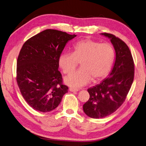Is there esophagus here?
Wrapping results in <instances>:
<instances>
[{
    "label": "esophagus",
    "instance_id": "esophagus-1",
    "mask_svg": "<svg viewBox=\"0 0 146 146\" xmlns=\"http://www.w3.org/2000/svg\"><path fill=\"white\" fill-rule=\"evenodd\" d=\"M69 90H70V92H78V89H75V88H69Z\"/></svg>",
    "mask_w": 146,
    "mask_h": 146
}]
</instances>
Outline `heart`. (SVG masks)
Segmentation results:
<instances>
[{"label": "heart", "mask_w": 146, "mask_h": 146, "mask_svg": "<svg viewBox=\"0 0 146 146\" xmlns=\"http://www.w3.org/2000/svg\"><path fill=\"white\" fill-rule=\"evenodd\" d=\"M115 56L110 44L92 39L79 40L73 46V53H62L58 65L65 74L72 73L81 64V69L64 78L65 83L73 87H81L90 83L102 81L109 74Z\"/></svg>", "instance_id": "obj_1"}]
</instances>
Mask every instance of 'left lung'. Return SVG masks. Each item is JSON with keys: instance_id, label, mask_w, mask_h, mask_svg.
Returning a JSON list of instances; mask_svg holds the SVG:
<instances>
[{"instance_id": "1", "label": "left lung", "mask_w": 146, "mask_h": 146, "mask_svg": "<svg viewBox=\"0 0 146 146\" xmlns=\"http://www.w3.org/2000/svg\"><path fill=\"white\" fill-rule=\"evenodd\" d=\"M110 40L115 51V60L108 78L89 88L88 101L83 105L84 113L95 119L113 113L123 104L134 78V64L125 42L109 33H101Z\"/></svg>"}]
</instances>
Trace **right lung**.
Here are the masks:
<instances>
[{"label":"right lung","mask_w":146,"mask_h":146,"mask_svg":"<svg viewBox=\"0 0 146 146\" xmlns=\"http://www.w3.org/2000/svg\"><path fill=\"white\" fill-rule=\"evenodd\" d=\"M76 36L48 29L27 40L17 62V82L33 109L52 111L60 103L68 87L62 84L58 58L67 42Z\"/></svg>","instance_id":"right-lung-1"}]
</instances>
